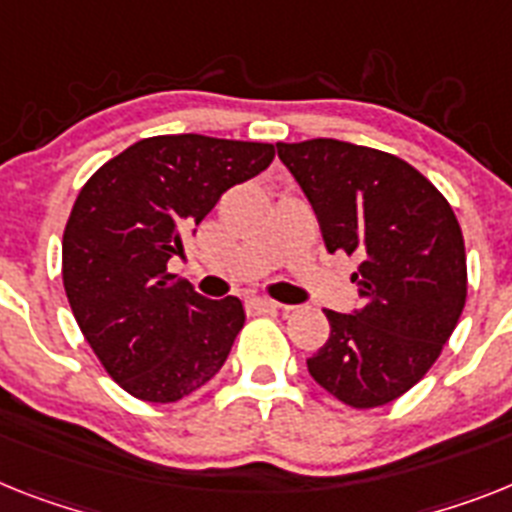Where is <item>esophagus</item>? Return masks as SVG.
<instances>
[{"instance_id": "1", "label": "esophagus", "mask_w": 512, "mask_h": 512, "mask_svg": "<svg viewBox=\"0 0 512 512\" xmlns=\"http://www.w3.org/2000/svg\"><path fill=\"white\" fill-rule=\"evenodd\" d=\"M252 307L257 312H291L289 304H281V302H273V299H252Z\"/></svg>"}]
</instances>
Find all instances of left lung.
<instances>
[{"label": "left lung", "mask_w": 512, "mask_h": 512, "mask_svg": "<svg viewBox=\"0 0 512 512\" xmlns=\"http://www.w3.org/2000/svg\"><path fill=\"white\" fill-rule=\"evenodd\" d=\"M320 221L328 252L359 257L362 307L325 309L328 343L307 359L320 388L377 409L427 375L466 307L461 223L427 176L385 150L341 140L278 143Z\"/></svg>", "instance_id": "obj_1"}]
</instances>
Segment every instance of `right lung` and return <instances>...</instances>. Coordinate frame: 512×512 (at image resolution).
<instances>
[{
	"label": "right lung",
	"instance_id": "1",
	"mask_svg": "<svg viewBox=\"0 0 512 512\" xmlns=\"http://www.w3.org/2000/svg\"><path fill=\"white\" fill-rule=\"evenodd\" d=\"M273 156L270 143L145 137L77 195L62 239L67 302L111 380L140 401H182L226 362L244 325L242 302L195 294L166 263L223 192Z\"/></svg>",
	"mask_w": 512,
	"mask_h": 512
}]
</instances>
